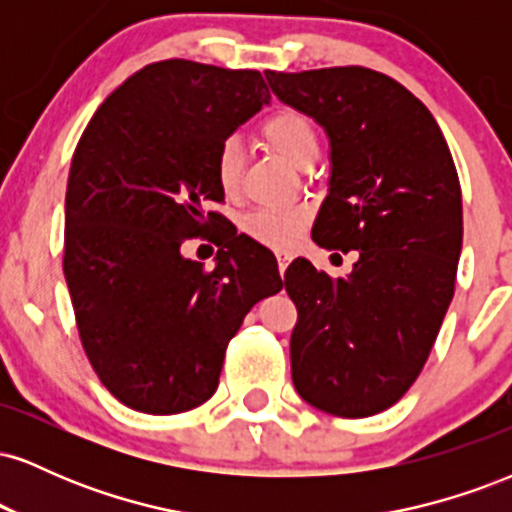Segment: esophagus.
I'll return each instance as SVG.
<instances>
[{
  "mask_svg": "<svg viewBox=\"0 0 512 512\" xmlns=\"http://www.w3.org/2000/svg\"><path fill=\"white\" fill-rule=\"evenodd\" d=\"M291 260H293V257L289 255V252H276V262H279V274L281 276H284L286 267H289Z\"/></svg>",
  "mask_w": 512,
  "mask_h": 512,
  "instance_id": "obj_1",
  "label": "esophagus"
}]
</instances>
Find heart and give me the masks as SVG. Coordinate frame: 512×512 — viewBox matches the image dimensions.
<instances>
[{
  "instance_id": "heart-1",
  "label": "heart",
  "mask_w": 512,
  "mask_h": 512,
  "mask_svg": "<svg viewBox=\"0 0 512 512\" xmlns=\"http://www.w3.org/2000/svg\"><path fill=\"white\" fill-rule=\"evenodd\" d=\"M260 137L274 154L286 158L296 168H308L320 154V134H317L315 122L296 108H281L264 117ZM211 170H214V180L223 195H238L240 182H243V151L238 142L228 139L216 149ZM240 226H243L245 236L267 245V248H289L308 226V211L298 207L257 209L250 211L240 221Z\"/></svg>"
}]
</instances>
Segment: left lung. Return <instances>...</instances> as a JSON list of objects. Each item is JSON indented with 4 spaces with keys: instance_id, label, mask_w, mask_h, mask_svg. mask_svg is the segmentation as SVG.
<instances>
[{
    "instance_id": "1",
    "label": "left lung",
    "mask_w": 512,
    "mask_h": 512,
    "mask_svg": "<svg viewBox=\"0 0 512 512\" xmlns=\"http://www.w3.org/2000/svg\"><path fill=\"white\" fill-rule=\"evenodd\" d=\"M332 144L330 195L313 240L358 250L349 276L308 260L286 269L298 308L291 375L315 409L366 419L399 402L424 368L455 293L462 192L438 122L392 76L366 67L264 72Z\"/></svg>"
}]
</instances>
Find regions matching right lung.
I'll return each instance as SVG.
<instances>
[{"instance_id":"obj_1","label":"right lung","mask_w":512,"mask_h":512,"mask_svg":"<svg viewBox=\"0 0 512 512\" xmlns=\"http://www.w3.org/2000/svg\"><path fill=\"white\" fill-rule=\"evenodd\" d=\"M269 98L257 69L154 62L105 98L76 144L64 279L88 361L129 409L180 414L207 402L245 315L284 286L272 252L219 229L226 216L209 209L223 202L216 149ZM209 230L214 270L179 255Z\"/></svg>"}]
</instances>
